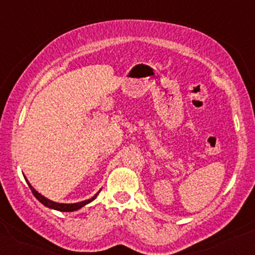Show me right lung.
Listing matches in <instances>:
<instances>
[{"label": "right lung", "mask_w": 255, "mask_h": 255, "mask_svg": "<svg viewBox=\"0 0 255 255\" xmlns=\"http://www.w3.org/2000/svg\"><path fill=\"white\" fill-rule=\"evenodd\" d=\"M26 183L29 184L30 189H31V192L35 196L36 198H37L38 201L42 203V205H44L46 207H48V208H52V209H55V211H60V212H74V211H77V209L82 208L83 206L88 205L89 202H92V201L94 200V198L97 197V195H94L93 197L89 198V200H86V201H82V202H77V203H57V202H53V201L48 200V198H46L44 196H42L41 194H38L37 191H36L33 187L30 185L29 181L26 180Z\"/></svg>", "instance_id": "add662e5"}]
</instances>
